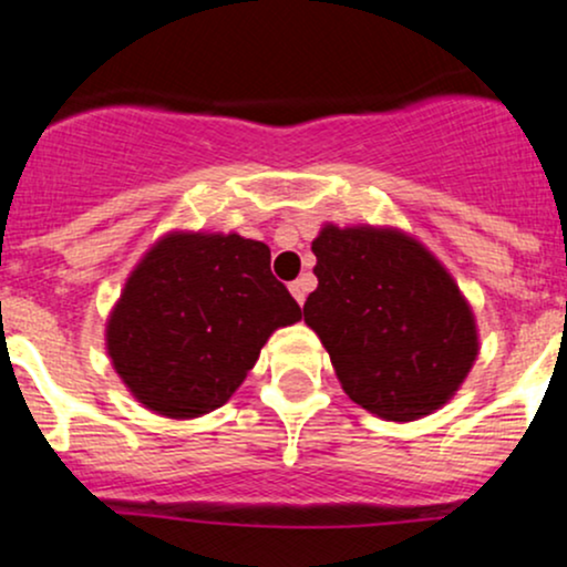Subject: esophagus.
<instances>
[{
	"instance_id": "1",
	"label": "esophagus",
	"mask_w": 567,
	"mask_h": 567,
	"mask_svg": "<svg viewBox=\"0 0 567 567\" xmlns=\"http://www.w3.org/2000/svg\"><path fill=\"white\" fill-rule=\"evenodd\" d=\"M306 290H309V282H306V279H296V282H290L292 298H296V301L301 303V306H303V301H306Z\"/></svg>"
}]
</instances>
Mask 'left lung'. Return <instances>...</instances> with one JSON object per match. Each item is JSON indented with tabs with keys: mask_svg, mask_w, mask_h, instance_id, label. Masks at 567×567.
Listing matches in <instances>:
<instances>
[{
	"mask_svg": "<svg viewBox=\"0 0 567 567\" xmlns=\"http://www.w3.org/2000/svg\"><path fill=\"white\" fill-rule=\"evenodd\" d=\"M303 322L343 392L383 421H419L453 400L480 354L472 303L451 271L396 226L322 224Z\"/></svg>",
	"mask_w": 567,
	"mask_h": 567,
	"instance_id": "left-lung-1",
	"label": "left lung"
}]
</instances>
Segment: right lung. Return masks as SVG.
<instances>
[{"instance_id": "right-lung-1", "label": "right lung", "mask_w": 567, "mask_h": 567, "mask_svg": "<svg viewBox=\"0 0 567 567\" xmlns=\"http://www.w3.org/2000/svg\"><path fill=\"white\" fill-rule=\"evenodd\" d=\"M269 261V245L237 231L173 229L143 252L106 317L109 360L143 408L175 421L213 413L271 333L301 320Z\"/></svg>"}]
</instances>
